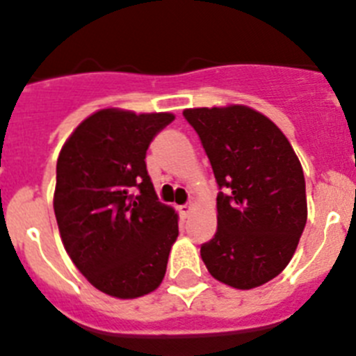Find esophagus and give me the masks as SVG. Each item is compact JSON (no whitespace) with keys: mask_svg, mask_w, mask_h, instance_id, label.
I'll return each instance as SVG.
<instances>
[{"mask_svg":"<svg viewBox=\"0 0 356 356\" xmlns=\"http://www.w3.org/2000/svg\"><path fill=\"white\" fill-rule=\"evenodd\" d=\"M191 210H193V205H191V203L180 207V212H181V216H184V217H187L188 213H191Z\"/></svg>","mask_w":356,"mask_h":356,"instance_id":"1","label":"esophagus"}]
</instances>
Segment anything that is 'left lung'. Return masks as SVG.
Listing matches in <instances>:
<instances>
[{"label": "left lung", "mask_w": 356, "mask_h": 356, "mask_svg": "<svg viewBox=\"0 0 356 356\" xmlns=\"http://www.w3.org/2000/svg\"><path fill=\"white\" fill-rule=\"evenodd\" d=\"M184 118L221 188L217 232L201 259L229 287H260L287 267L307 225L300 160L275 122L250 106L187 108Z\"/></svg>", "instance_id": "left-lung-1"}]
</instances>
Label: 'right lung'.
Segmentation results:
<instances>
[{"label":"right lung","mask_w":356,"mask_h":356,"mask_svg":"<svg viewBox=\"0 0 356 356\" xmlns=\"http://www.w3.org/2000/svg\"><path fill=\"white\" fill-rule=\"evenodd\" d=\"M171 121L169 112L97 110L56 160L53 209L65 251L97 291L114 298L155 291L178 237V216L159 201L144 162Z\"/></svg>","instance_id":"right-lung-1"}]
</instances>
